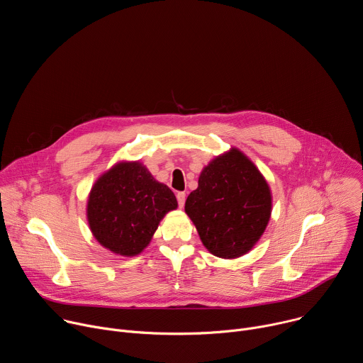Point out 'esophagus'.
<instances>
[{"label":"esophagus","mask_w":363,"mask_h":363,"mask_svg":"<svg viewBox=\"0 0 363 363\" xmlns=\"http://www.w3.org/2000/svg\"><path fill=\"white\" fill-rule=\"evenodd\" d=\"M177 199H178V205H179V208H184V205H185V199H186V195H185V192H178V194H177Z\"/></svg>","instance_id":"34e87169"}]
</instances>
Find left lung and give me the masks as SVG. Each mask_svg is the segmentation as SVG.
<instances>
[{
    "label": "left lung",
    "mask_w": 363,
    "mask_h": 363,
    "mask_svg": "<svg viewBox=\"0 0 363 363\" xmlns=\"http://www.w3.org/2000/svg\"><path fill=\"white\" fill-rule=\"evenodd\" d=\"M273 210L269 182L238 147L203 167L185 202L203 247L220 258H238L264 234Z\"/></svg>",
    "instance_id": "1"
}]
</instances>
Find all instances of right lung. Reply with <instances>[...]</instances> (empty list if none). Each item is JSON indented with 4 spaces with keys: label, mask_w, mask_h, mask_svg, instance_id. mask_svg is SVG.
Instances as JSON below:
<instances>
[{
    "label": "right lung",
    "mask_w": 363,
    "mask_h": 363,
    "mask_svg": "<svg viewBox=\"0 0 363 363\" xmlns=\"http://www.w3.org/2000/svg\"><path fill=\"white\" fill-rule=\"evenodd\" d=\"M178 208L174 192L139 161H118L93 184L86 203L96 241L122 257L140 254L164 217Z\"/></svg>",
    "instance_id": "right-lung-1"
}]
</instances>
